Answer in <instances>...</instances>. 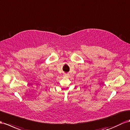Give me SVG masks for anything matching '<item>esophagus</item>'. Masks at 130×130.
<instances>
[{
  "label": "esophagus",
  "instance_id": "1",
  "mask_svg": "<svg viewBox=\"0 0 130 130\" xmlns=\"http://www.w3.org/2000/svg\"><path fill=\"white\" fill-rule=\"evenodd\" d=\"M64 75H65V76H68V73H65V74Z\"/></svg>",
  "mask_w": 130,
  "mask_h": 130
}]
</instances>
